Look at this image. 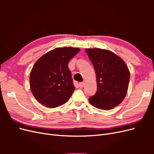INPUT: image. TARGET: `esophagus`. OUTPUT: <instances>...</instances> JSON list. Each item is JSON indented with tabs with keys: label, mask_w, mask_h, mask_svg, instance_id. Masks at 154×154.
<instances>
[{
	"label": "esophagus",
	"mask_w": 154,
	"mask_h": 154,
	"mask_svg": "<svg viewBox=\"0 0 154 154\" xmlns=\"http://www.w3.org/2000/svg\"><path fill=\"white\" fill-rule=\"evenodd\" d=\"M83 86H84V83H83V82H80V83H79V87H83Z\"/></svg>",
	"instance_id": "1"
}]
</instances>
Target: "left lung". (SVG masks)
Returning a JSON list of instances; mask_svg holds the SVG:
<instances>
[{
    "instance_id": "1",
    "label": "left lung",
    "mask_w": 154,
    "mask_h": 154,
    "mask_svg": "<svg viewBox=\"0 0 154 154\" xmlns=\"http://www.w3.org/2000/svg\"><path fill=\"white\" fill-rule=\"evenodd\" d=\"M94 66L97 88L88 100L101 110H110L122 103L127 94L130 72L123 60L110 51L98 48L86 49Z\"/></svg>"
}]
</instances>
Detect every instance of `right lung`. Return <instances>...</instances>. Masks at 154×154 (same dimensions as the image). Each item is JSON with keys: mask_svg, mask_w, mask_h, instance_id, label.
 <instances>
[{"mask_svg": "<svg viewBox=\"0 0 154 154\" xmlns=\"http://www.w3.org/2000/svg\"><path fill=\"white\" fill-rule=\"evenodd\" d=\"M79 51L78 48H58L36 62L31 71L29 82L32 94L40 103L54 108L70 98L75 87L68 63Z\"/></svg>", "mask_w": 154, "mask_h": 154, "instance_id": "right-lung-1", "label": "right lung"}]
</instances>
